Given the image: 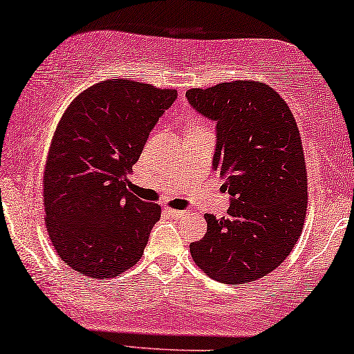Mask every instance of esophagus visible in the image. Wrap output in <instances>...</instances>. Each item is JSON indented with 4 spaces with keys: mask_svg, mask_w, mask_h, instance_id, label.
<instances>
[{
    "mask_svg": "<svg viewBox=\"0 0 354 354\" xmlns=\"http://www.w3.org/2000/svg\"><path fill=\"white\" fill-rule=\"evenodd\" d=\"M167 212L171 217H185L186 216L185 210H178V209H167Z\"/></svg>",
    "mask_w": 354,
    "mask_h": 354,
    "instance_id": "esophagus-1",
    "label": "esophagus"
}]
</instances>
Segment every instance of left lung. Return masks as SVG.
Returning <instances> with one entry per match:
<instances>
[{"mask_svg":"<svg viewBox=\"0 0 354 354\" xmlns=\"http://www.w3.org/2000/svg\"><path fill=\"white\" fill-rule=\"evenodd\" d=\"M217 122L214 169L225 180L227 217L205 214L207 234L189 245L212 279L245 284L270 274L296 247L307 212V169L301 133L288 102L252 80L186 93Z\"/></svg>","mask_w":354,"mask_h":354,"instance_id":"1","label":"left lung"}]
</instances>
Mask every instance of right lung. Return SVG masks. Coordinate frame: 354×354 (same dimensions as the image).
I'll list each match as a JSON object with an SVG mask.
<instances>
[{
	"instance_id": "right-lung-1",
	"label": "right lung",
	"mask_w": 354,
	"mask_h": 354,
	"mask_svg": "<svg viewBox=\"0 0 354 354\" xmlns=\"http://www.w3.org/2000/svg\"><path fill=\"white\" fill-rule=\"evenodd\" d=\"M176 89L115 78L71 101L44 169L46 227L58 257L93 279L142 258L162 207L129 191V174Z\"/></svg>"
}]
</instances>
